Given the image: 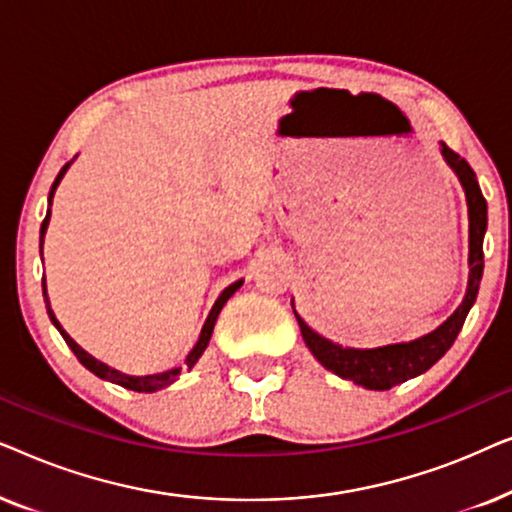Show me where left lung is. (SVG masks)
Segmentation results:
<instances>
[{
    "mask_svg": "<svg viewBox=\"0 0 512 512\" xmlns=\"http://www.w3.org/2000/svg\"><path fill=\"white\" fill-rule=\"evenodd\" d=\"M440 156L447 163V167L457 174L461 188L466 195L468 207V286L466 296L461 305L440 324L436 331L422 335V338L410 342H396V345H384L373 349H356V347H342L338 342L324 338L317 331L300 319V314L293 307L296 314L300 333H303L305 345L310 347L321 366L331 370L342 380H352L354 384H361L366 389L387 391L396 384L412 377L422 375L429 370L438 359H443L452 342L464 326L466 314L478 298L482 268H485V256H482V240L487 233V200L482 198L480 184L475 179V172L464 158L457 156L450 146L440 142ZM293 305V300H291Z\"/></svg>",
    "mask_w": 512,
    "mask_h": 512,
    "instance_id": "1",
    "label": "left lung"
}]
</instances>
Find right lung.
Here are the masks:
<instances>
[{"mask_svg":"<svg viewBox=\"0 0 512 512\" xmlns=\"http://www.w3.org/2000/svg\"><path fill=\"white\" fill-rule=\"evenodd\" d=\"M69 165H72V163H67L65 167H62L60 174H58V177H55V181H53L51 193H48V212H46V219H44V223H41V233H39V254H44V237H46V230H48V221H51V205H53L55 188H58V184L62 181V177H65V172L69 170ZM240 286H242V279H240V282L230 284L228 289L223 291L219 298H216V303H214V307H212V312H209V317H207V321H205V326H202L198 342H195V347H193L191 352H188V356H186V366H188V370H191V368L195 366V363H198V359L202 356V352H205V349H207V345H209V338H212V331H214V324H216V319H219V312L223 310V305L228 303V298L233 296V293H235L237 289H240ZM44 300H46L48 317H51L53 326L58 328L62 338H65V342L69 345V349H72V352L76 354V359H79V361L83 363V366H86V368L90 370V373H95L97 377H100V380L114 382V384H118V387L132 389V391H142V394H151V391L165 389V387H170L172 382H177V377H179V373H181V368H170V370H163V373H153V375H125V373H121V370H116V368L107 366V363L97 361L95 356H90V354L86 352V349H81L79 345H76V342L67 335L65 328L60 326V321L55 319V314H53V310H51V303H48L46 277H44Z\"/></svg>","mask_w":512,"mask_h":512,"instance_id":"1","label":"right lung"}]
</instances>
